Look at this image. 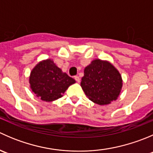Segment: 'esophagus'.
<instances>
[{
    "instance_id": "obj_1",
    "label": "esophagus",
    "mask_w": 153,
    "mask_h": 153,
    "mask_svg": "<svg viewBox=\"0 0 153 153\" xmlns=\"http://www.w3.org/2000/svg\"><path fill=\"white\" fill-rule=\"evenodd\" d=\"M75 81H76L78 83H79L80 81H81V79H80V78L78 76V75L75 76Z\"/></svg>"
}]
</instances>
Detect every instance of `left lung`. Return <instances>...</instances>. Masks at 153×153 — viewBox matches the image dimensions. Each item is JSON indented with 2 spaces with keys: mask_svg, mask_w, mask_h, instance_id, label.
<instances>
[{
  "mask_svg": "<svg viewBox=\"0 0 153 153\" xmlns=\"http://www.w3.org/2000/svg\"><path fill=\"white\" fill-rule=\"evenodd\" d=\"M123 81L118 69L107 61L95 59L84 69L81 86L92 102L106 105L119 96Z\"/></svg>",
  "mask_w": 153,
  "mask_h": 153,
  "instance_id": "left-lung-1",
  "label": "left lung"
}]
</instances>
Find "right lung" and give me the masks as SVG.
Instances as JSON below:
<instances>
[{"label": "right lung", "instance_id": "obj_1", "mask_svg": "<svg viewBox=\"0 0 153 153\" xmlns=\"http://www.w3.org/2000/svg\"><path fill=\"white\" fill-rule=\"evenodd\" d=\"M75 81L63 72L51 59L44 60L32 69L29 84L38 98L47 102L55 101L63 96L69 86Z\"/></svg>", "mask_w": 153, "mask_h": 153}]
</instances>
